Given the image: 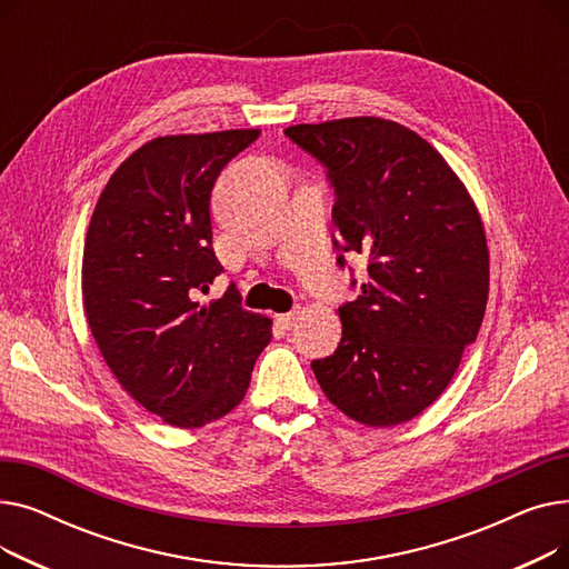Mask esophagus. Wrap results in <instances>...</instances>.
Returning a JSON list of instances; mask_svg holds the SVG:
<instances>
[{"instance_id":"esophagus-1","label":"esophagus","mask_w":569,"mask_h":569,"mask_svg":"<svg viewBox=\"0 0 569 569\" xmlns=\"http://www.w3.org/2000/svg\"><path fill=\"white\" fill-rule=\"evenodd\" d=\"M297 318H300V311H290V313H281V316H277V320H279V325L283 327V330H292L295 322H297Z\"/></svg>"}]
</instances>
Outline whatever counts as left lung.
Wrapping results in <instances>:
<instances>
[{"instance_id":"left-lung-1","label":"left lung","mask_w":569,"mask_h":569,"mask_svg":"<svg viewBox=\"0 0 569 569\" xmlns=\"http://www.w3.org/2000/svg\"><path fill=\"white\" fill-rule=\"evenodd\" d=\"M286 136L327 168L335 247L365 256L369 272L357 300L339 307V348L311 362L316 380L350 420L403 425L445 392L480 332L482 217L438 149L392 119L346 117Z\"/></svg>"}]
</instances>
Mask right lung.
<instances>
[{
  "mask_svg": "<svg viewBox=\"0 0 569 569\" xmlns=\"http://www.w3.org/2000/svg\"><path fill=\"white\" fill-rule=\"evenodd\" d=\"M258 129L163 136L119 166L99 196L82 253L89 330L119 385L170 427L200 429L244 399L272 318L232 286L202 305L223 267L209 198Z\"/></svg>",
  "mask_w": 569,
  "mask_h": 569,
  "instance_id": "add662e5",
  "label": "right lung"
}]
</instances>
